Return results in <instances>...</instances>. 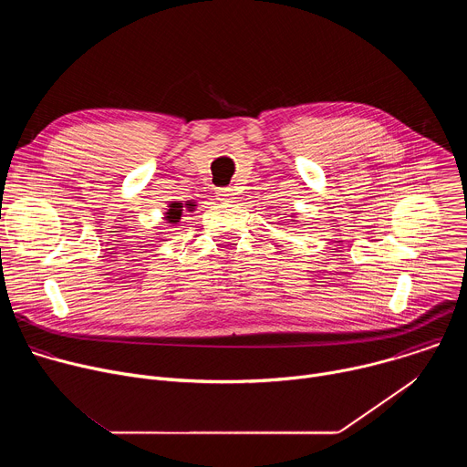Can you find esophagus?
Segmentation results:
<instances>
[{"instance_id":"1","label":"esophagus","mask_w":467,"mask_h":467,"mask_svg":"<svg viewBox=\"0 0 467 467\" xmlns=\"http://www.w3.org/2000/svg\"><path fill=\"white\" fill-rule=\"evenodd\" d=\"M218 199L220 202H231L233 199V195H234V192H233V188H218Z\"/></svg>"}]
</instances>
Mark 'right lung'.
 Wrapping results in <instances>:
<instances>
[{
	"label": "right lung",
	"mask_w": 467,
	"mask_h": 467,
	"mask_svg": "<svg viewBox=\"0 0 467 467\" xmlns=\"http://www.w3.org/2000/svg\"><path fill=\"white\" fill-rule=\"evenodd\" d=\"M193 207V205H192ZM181 211H182V203H171L170 211L166 213V218L170 223H177L181 220Z\"/></svg>",
	"instance_id": "right-lung-1"
}]
</instances>
